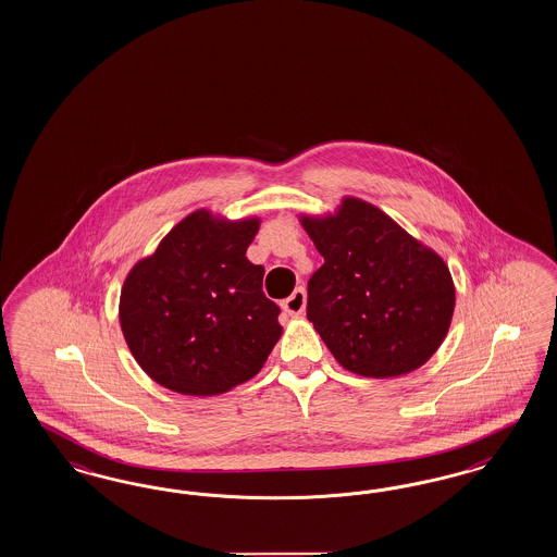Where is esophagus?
<instances>
[{
  "mask_svg": "<svg viewBox=\"0 0 557 557\" xmlns=\"http://www.w3.org/2000/svg\"><path fill=\"white\" fill-rule=\"evenodd\" d=\"M282 308H284V312L289 314V317L302 314L304 308H306V292H304L302 287H296L292 292V296L282 302Z\"/></svg>",
  "mask_w": 557,
  "mask_h": 557,
  "instance_id": "1",
  "label": "esophagus"
}]
</instances>
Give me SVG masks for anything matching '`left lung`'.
I'll list each match as a JSON object with an SVG mask.
<instances>
[{
	"label": "left lung",
	"instance_id": "1",
	"mask_svg": "<svg viewBox=\"0 0 557 557\" xmlns=\"http://www.w3.org/2000/svg\"><path fill=\"white\" fill-rule=\"evenodd\" d=\"M300 222L324 257L308 282V321L333 357L366 377L419 370L443 343L456 308L445 261L359 198Z\"/></svg>",
	"mask_w": 557,
	"mask_h": 557
}]
</instances>
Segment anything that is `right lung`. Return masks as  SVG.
<instances>
[{
  "label": "right lung",
  "mask_w": 557,
  "mask_h": 557,
  "mask_svg": "<svg viewBox=\"0 0 557 557\" xmlns=\"http://www.w3.org/2000/svg\"><path fill=\"white\" fill-rule=\"evenodd\" d=\"M259 219L196 210L120 294V326L136 363L163 388L219 396L251 380L282 337L280 308L263 294L261 265L247 259Z\"/></svg>",
  "instance_id": "1"
}]
</instances>
